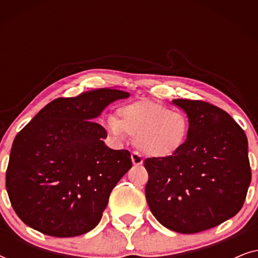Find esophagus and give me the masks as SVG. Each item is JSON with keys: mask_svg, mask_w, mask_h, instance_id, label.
<instances>
[{"mask_svg": "<svg viewBox=\"0 0 258 258\" xmlns=\"http://www.w3.org/2000/svg\"><path fill=\"white\" fill-rule=\"evenodd\" d=\"M132 161H133V164L134 165H141L143 163V158L142 156L139 153H136V151H134L132 153Z\"/></svg>", "mask_w": 258, "mask_h": 258, "instance_id": "1", "label": "esophagus"}]
</instances>
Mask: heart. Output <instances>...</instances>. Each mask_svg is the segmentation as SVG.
<instances>
[{"label":"heart","mask_w":258,"mask_h":258,"mask_svg":"<svg viewBox=\"0 0 258 258\" xmlns=\"http://www.w3.org/2000/svg\"><path fill=\"white\" fill-rule=\"evenodd\" d=\"M105 129L115 140L134 136V144L141 153L154 158L174 156L188 139L189 119L184 112L171 110L153 101H139L122 105L117 118L108 116Z\"/></svg>","instance_id":"obj_1"}]
</instances>
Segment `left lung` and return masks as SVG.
<instances>
[{
	"label": "left lung",
	"mask_w": 258,
	"mask_h": 258,
	"mask_svg": "<svg viewBox=\"0 0 258 258\" xmlns=\"http://www.w3.org/2000/svg\"><path fill=\"white\" fill-rule=\"evenodd\" d=\"M189 119L186 142L174 156L147 158L148 206L165 228L195 234L241 210L251 181L248 140L228 112L207 102L176 98Z\"/></svg>",
	"instance_id": "obj_1"
}]
</instances>
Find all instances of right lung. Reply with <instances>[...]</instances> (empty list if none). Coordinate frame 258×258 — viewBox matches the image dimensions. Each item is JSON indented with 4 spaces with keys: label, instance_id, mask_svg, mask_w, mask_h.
I'll use <instances>...</instances> for the list:
<instances>
[{
    "label": "right lung",
    "instance_id": "obj_1",
    "mask_svg": "<svg viewBox=\"0 0 258 258\" xmlns=\"http://www.w3.org/2000/svg\"><path fill=\"white\" fill-rule=\"evenodd\" d=\"M129 96L103 88L56 98L17 134L6 186L28 227L74 237L98 224L111 190L133 163L128 150L105 146L107 132L95 119L112 102Z\"/></svg>",
    "mask_w": 258,
    "mask_h": 258
}]
</instances>
